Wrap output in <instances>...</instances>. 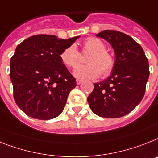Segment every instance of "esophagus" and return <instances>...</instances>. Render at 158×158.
Segmentation results:
<instances>
[{"label":"esophagus","instance_id":"1","mask_svg":"<svg viewBox=\"0 0 158 158\" xmlns=\"http://www.w3.org/2000/svg\"><path fill=\"white\" fill-rule=\"evenodd\" d=\"M82 83H83V80H81V79H76V83L78 85H79Z\"/></svg>","mask_w":158,"mask_h":158}]
</instances>
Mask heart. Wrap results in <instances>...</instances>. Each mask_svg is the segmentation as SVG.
<instances>
[{"label": "heart", "instance_id": "b5f03b06", "mask_svg": "<svg viewBox=\"0 0 158 158\" xmlns=\"http://www.w3.org/2000/svg\"><path fill=\"white\" fill-rule=\"evenodd\" d=\"M84 48L92 52L88 57V63L78 66L80 54L75 44L68 46L61 52V59L66 66L74 68V75L79 79H96L102 74L107 76L112 72L114 66V59L110 52L106 51V46L100 39L91 37L83 43Z\"/></svg>", "mask_w": 158, "mask_h": 158}]
</instances>
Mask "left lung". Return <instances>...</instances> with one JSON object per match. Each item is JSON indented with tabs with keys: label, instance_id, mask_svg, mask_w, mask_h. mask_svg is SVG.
<instances>
[{
	"label": "left lung",
	"instance_id": "1",
	"mask_svg": "<svg viewBox=\"0 0 158 158\" xmlns=\"http://www.w3.org/2000/svg\"><path fill=\"white\" fill-rule=\"evenodd\" d=\"M97 36L111 44L115 61L110 76L94 83L88 104L92 112L100 117L125 116L143 99L149 76L148 59L141 46L124 33L106 30Z\"/></svg>",
	"mask_w": 158,
	"mask_h": 158
}]
</instances>
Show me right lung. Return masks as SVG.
I'll use <instances>...</instances> for the list:
<instances>
[{
  "label": "right lung",
  "instance_id": "right-lung-1",
  "mask_svg": "<svg viewBox=\"0 0 158 158\" xmlns=\"http://www.w3.org/2000/svg\"><path fill=\"white\" fill-rule=\"evenodd\" d=\"M79 36L59 39L52 35L31 36L17 46L10 59V76L17 106L40 120L61 114L76 80L61 59V53Z\"/></svg>",
  "mask_w": 158,
  "mask_h": 158
}]
</instances>
